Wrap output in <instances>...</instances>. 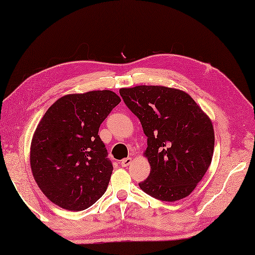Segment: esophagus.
Masks as SVG:
<instances>
[{
	"label": "esophagus",
	"mask_w": 255,
	"mask_h": 255,
	"mask_svg": "<svg viewBox=\"0 0 255 255\" xmlns=\"http://www.w3.org/2000/svg\"><path fill=\"white\" fill-rule=\"evenodd\" d=\"M131 161H132V159L131 158H126V159H124V160H122V162H121V165L122 166H128L129 164L131 163Z\"/></svg>",
	"instance_id": "1"
}]
</instances>
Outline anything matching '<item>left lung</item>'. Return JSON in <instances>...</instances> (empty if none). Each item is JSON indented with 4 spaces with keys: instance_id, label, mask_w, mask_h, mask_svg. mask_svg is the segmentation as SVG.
<instances>
[{
    "instance_id": "8db88e82",
    "label": "left lung",
    "mask_w": 255,
    "mask_h": 255,
    "mask_svg": "<svg viewBox=\"0 0 255 255\" xmlns=\"http://www.w3.org/2000/svg\"><path fill=\"white\" fill-rule=\"evenodd\" d=\"M119 93L148 137L144 156L151 171L139 183L140 188L163 202L187 197L213 160L215 132L210 118L177 89L138 85Z\"/></svg>"
}]
</instances>
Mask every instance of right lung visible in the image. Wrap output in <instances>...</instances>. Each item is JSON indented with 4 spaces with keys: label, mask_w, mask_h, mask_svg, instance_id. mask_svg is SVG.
Returning a JSON list of instances; mask_svg holds the SVG:
<instances>
[{
    "label": "right lung",
    "mask_w": 255,
    "mask_h": 255,
    "mask_svg": "<svg viewBox=\"0 0 255 255\" xmlns=\"http://www.w3.org/2000/svg\"><path fill=\"white\" fill-rule=\"evenodd\" d=\"M121 103L113 91L68 94L38 124L30 143V169L46 197L59 207H91L107 189L113 164L99 136L108 114Z\"/></svg>",
    "instance_id": "add662e5"
}]
</instances>
